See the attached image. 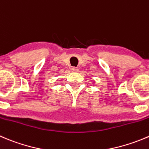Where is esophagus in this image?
I'll list each match as a JSON object with an SVG mask.
<instances>
[{
	"label": "esophagus",
	"instance_id": "1",
	"mask_svg": "<svg viewBox=\"0 0 149 149\" xmlns=\"http://www.w3.org/2000/svg\"><path fill=\"white\" fill-rule=\"evenodd\" d=\"M71 71L72 72H78L79 71V68H76V67H73L71 68Z\"/></svg>",
	"mask_w": 149,
	"mask_h": 149
}]
</instances>
